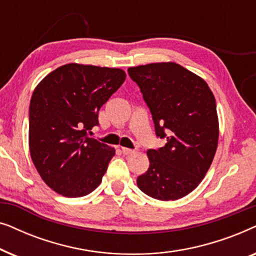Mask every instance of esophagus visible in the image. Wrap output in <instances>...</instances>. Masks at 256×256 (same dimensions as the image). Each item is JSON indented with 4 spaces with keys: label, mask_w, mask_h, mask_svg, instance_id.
<instances>
[{
    "label": "esophagus",
    "mask_w": 256,
    "mask_h": 256,
    "mask_svg": "<svg viewBox=\"0 0 256 256\" xmlns=\"http://www.w3.org/2000/svg\"><path fill=\"white\" fill-rule=\"evenodd\" d=\"M122 152H124V155H132V154H135V150L134 149H129V148H121Z\"/></svg>",
    "instance_id": "34e87169"
}]
</instances>
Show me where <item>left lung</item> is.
Wrapping results in <instances>:
<instances>
[{
  "label": "left lung",
  "mask_w": 256,
  "mask_h": 256,
  "mask_svg": "<svg viewBox=\"0 0 256 256\" xmlns=\"http://www.w3.org/2000/svg\"><path fill=\"white\" fill-rule=\"evenodd\" d=\"M166 146L149 149L150 166L138 177L142 192L176 200L194 191L211 166L219 138L216 99L200 76L176 62L129 68Z\"/></svg>",
  "instance_id": "obj_1"
}]
</instances>
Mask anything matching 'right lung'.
<instances>
[{"instance_id": "1", "label": "right lung", "mask_w": 256, "mask_h": 256, "mask_svg": "<svg viewBox=\"0 0 256 256\" xmlns=\"http://www.w3.org/2000/svg\"><path fill=\"white\" fill-rule=\"evenodd\" d=\"M120 68L66 64L34 88L29 107V148L43 180L65 197H82L100 184L115 149L90 138L99 110L120 88Z\"/></svg>"}]
</instances>
